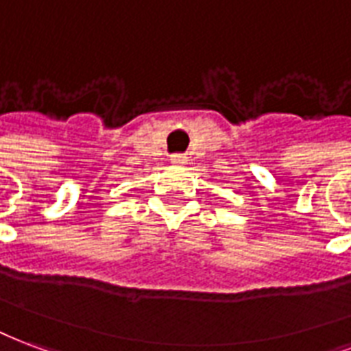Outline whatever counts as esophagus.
I'll return each instance as SVG.
<instances>
[{
  "label": "esophagus",
  "mask_w": 351,
  "mask_h": 351,
  "mask_svg": "<svg viewBox=\"0 0 351 351\" xmlns=\"http://www.w3.org/2000/svg\"><path fill=\"white\" fill-rule=\"evenodd\" d=\"M170 160H172L173 165H185L186 162L185 155H181V153H176V155H172V158H170Z\"/></svg>",
  "instance_id": "obj_1"
}]
</instances>
